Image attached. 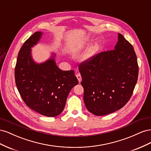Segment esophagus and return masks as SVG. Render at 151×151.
Wrapping results in <instances>:
<instances>
[{"label":"esophagus","mask_w":151,"mask_h":151,"mask_svg":"<svg viewBox=\"0 0 151 151\" xmlns=\"http://www.w3.org/2000/svg\"><path fill=\"white\" fill-rule=\"evenodd\" d=\"M76 77H77V79H78L79 83H81V80H82V77H81V74H76Z\"/></svg>","instance_id":"esophagus-1"}]
</instances>
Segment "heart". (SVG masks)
<instances>
[{
  "label": "heart",
  "mask_w": 151,
  "mask_h": 151,
  "mask_svg": "<svg viewBox=\"0 0 151 151\" xmlns=\"http://www.w3.org/2000/svg\"><path fill=\"white\" fill-rule=\"evenodd\" d=\"M100 47H101V44H100V43L99 42L95 43L93 46L88 50V52L85 53L83 58L84 60H89V59H91V58H93L99 50Z\"/></svg>",
  "instance_id": "b5f03b06"
}]
</instances>
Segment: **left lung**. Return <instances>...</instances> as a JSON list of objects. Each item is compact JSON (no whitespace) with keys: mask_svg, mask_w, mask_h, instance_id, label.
Returning <instances> with one entry per match:
<instances>
[{"mask_svg":"<svg viewBox=\"0 0 151 151\" xmlns=\"http://www.w3.org/2000/svg\"><path fill=\"white\" fill-rule=\"evenodd\" d=\"M118 36L115 49L95 55L79 67L86 107L94 115H108L124 106L137 81L134 47L122 35Z\"/></svg>","mask_w":151,"mask_h":151,"instance_id":"1","label":"left lung"}]
</instances>
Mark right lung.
I'll return each mask as SVG.
<instances>
[{
  "label": "right lung",
  "mask_w": 151,
  "mask_h": 151,
  "mask_svg": "<svg viewBox=\"0 0 151 151\" xmlns=\"http://www.w3.org/2000/svg\"><path fill=\"white\" fill-rule=\"evenodd\" d=\"M42 33L35 32L21 47L15 67V81L25 104L46 116L60 115L73 87L79 83L74 71L62 70L55 62V55L42 63H35L31 49Z\"/></svg>",
  "instance_id": "add662e5"
}]
</instances>
